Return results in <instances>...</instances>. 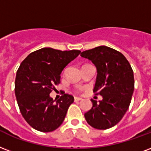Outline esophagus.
<instances>
[{"label": "esophagus", "mask_w": 151, "mask_h": 151, "mask_svg": "<svg viewBox=\"0 0 151 151\" xmlns=\"http://www.w3.org/2000/svg\"><path fill=\"white\" fill-rule=\"evenodd\" d=\"M81 100H82L81 97H79V96H74V101H81Z\"/></svg>", "instance_id": "obj_1"}]
</instances>
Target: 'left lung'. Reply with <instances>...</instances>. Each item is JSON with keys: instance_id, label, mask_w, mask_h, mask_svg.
Instances as JSON below:
<instances>
[{"instance_id": "1", "label": "left lung", "mask_w": 151, "mask_h": 151, "mask_svg": "<svg viewBox=\"0 0 151 151\" xmlns=\"http://www.w3.org/2000/svg\"><path fill=\"white\" fill-rule=\"evenodd\" d=\"M81 56L96 66L93 92L102 96L99 103L91 100L93 106L85 118L96 129H109L121 120L129 108L134 86L132 66L123 54L106 46L83 51Z\"/></svg>"}]
</instances>
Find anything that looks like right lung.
Listing matches in <instances>:
<instances>
[{
  "instance_id": "1",
  "label": "right lung",
  "mask_w": 151,
  "mask_h": 151,
  "mask_svg": "<svg viewBox=\"0 0 151 151\" xmlns=\"http://www.w3.org/2000/svg\"><path fill=\"white\" fill-rule=\"evenodd\" d=\"M80 53L44 47L31 53L21 63L16 76L15 94L22 116L34 129L50 132L63 124L74 98L64 94L56 101L50 93L60 83L63 69Z\"/></svg>"
}]
</instances>
